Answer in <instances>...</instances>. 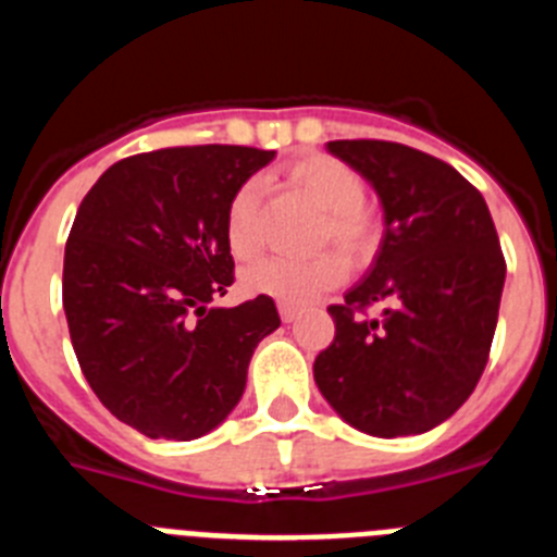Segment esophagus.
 <instances>
[{
    "label": "esophagus",
    "instance_id": "esophagus-1",
    "mask_svg": "<svg viewBox=\"0 0 557 557\" xmlns=\"http://www.w3.org/2000/svg\"><path fill=\"white\" fill-rule=\"evenodd\" d=\"M278 315H282V321L284 324H293V321H296L298 315H301V310H298L296 304H278Z\"/></svg>",
    "mask_w": 557,
    "mask_h": 557
}]
</instances>
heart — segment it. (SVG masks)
<instances>
[{
    "instance_id": "heart-1",
    "label": "heart",
    "mask_w": 557,
    "mask_h": 557,
    "mask_svg": "<svg viewBox=\"0 0 557 557\" xmlns=\"http://www.w3.org/2000/svg\"><path fill=\"white\" fill-rule=\"evenodd\" d=\"M287 183L321 208L315 245H332L337 252L360 264L377 247V220L366 202V183L349 163L330 154H304L284 169ZM225 239L236 259H250L261 250L259 185L245 183L231 197L225 213ZM344 282V261L336 253H318L312 259H261L242 273V287L250 296L275 298L284 304H310L321 293Z\"/></svg>"
}]
</instances>
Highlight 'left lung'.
Here are the masks:
<instances>
[{"instance_id": "obj_1", "label": "left lung", "mask_w": 557, "mask_h": 557, "mask_svg": "<svg viewBox=\"0 0 557 557\" xmlns=\"http://www.w3.org/2000/svg\"><path fill=\"white\" fill-rule=\"evenodd\" d=\"M383 206V242L360 284L332 304L335 341L315 383L372 436L425 434L482 377L505 289V253L482 194L436 157L388 140H332ZM384 304V315L364 310Z\"/></svg>"}]
</instances>
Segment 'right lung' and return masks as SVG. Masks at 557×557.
<instances>
[{
  "label": "right lung",
  "mask_w": 557,
  "mask_h": 557,
  "mask_svg": "<svg viewBox=\"0 0 557 557\" xmlns=\"http://www.w3.org/2000/svg\"><path fill=\"white\" fill-rule=\"evenodd\" d=\"M275 151L174 146L109 165L64 247L66 326L89 388L151 440H197L239 403L273 298L211 307L233 284L231 197Z\"/></svg>",
  "instance_id": "add662e5"
}]
</instances>
